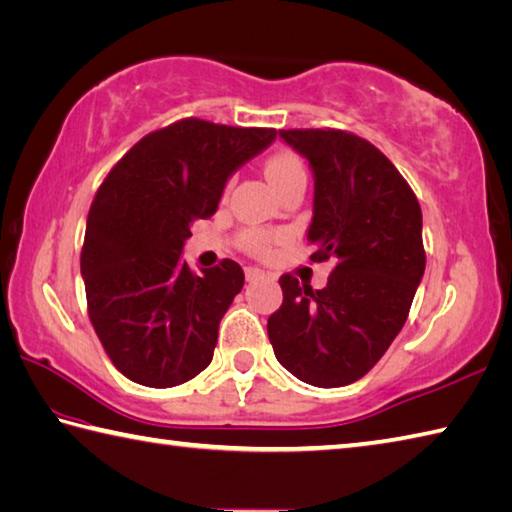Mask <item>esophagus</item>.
Instances as JSON below:
<instances>
[{
	"mask_svg": "<svg viewBox=\"0 0 512 512\" xmlns=\"http://www.w3.org/2000/svg\"><path fill=\"white\" fill-rule=\"evenodd\" d=\"M265 276V272L260 267H245V278L249 283H254V281H260V278Z\"/></svg>",
	"mask_w": 512,
	"mask_h": 512,
	"instance_id": "1",
	"label": "esophagus"
}]
</instances>
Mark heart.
Listing matches in <instances>:
<instances>
[{"label": "heart", "mask_w": 512, "mask_h": 512, "mask_svg": "<svg viewBox=\"0 0 512 512\" xmlns=\"http://www.w3.org/2000/svg\"><path fill=\"white\" fill-rule=\"evenodd\" d=\"M265 176L269 182H272V187L276 191H281L285 185H289V182L305 180V169H303V162L298 160L294 153H278V156H274L267 162ZM272 240L274 238L263 234V231H247L243 236L245 247L254 254H265L269 245H272Z\"/></svg>", "instance_id": "b5f03b06"}]
</instances>
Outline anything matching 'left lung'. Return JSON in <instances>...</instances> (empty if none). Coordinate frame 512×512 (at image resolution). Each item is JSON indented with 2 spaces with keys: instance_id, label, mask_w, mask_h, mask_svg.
I'll return each instance as SVG.
<instances>
[{
  "instance_id": "1",
  "label": "left lung",
  "mask_w": 512,
  "mask_h": 512,
  "mask_svg": "<svg viewBox=\"0 0 512 512\" xmlns=\"http://www.w3.org/2000/svg\"><path fill=\"white\" fill-rule=\"evenodd\" d=\"M314 176L312 260L334 258L323 289L281 276L267 321L278 363L303 383L341 388L381 359L406 323L426 269L421 207L383 153L334 129L278 131Z\"/></svg>"
}]
</instances>
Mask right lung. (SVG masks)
<instances>
[{
  "label": "right lung",
  "instance_id": "add662e5",
  "mask_svg": "<svg viewBox=\"0 0 512 512\" xmlns=\"http://www.w3.org/2000/svg\"><path fill=\"white\" fill-rule=\"evenodd\" d=\"M274 140V129L182 120L142 138L102 182L80 267L95 334L127 379L173 388L214 359L243 267L223 260L191 272L180 254L229 178Z\"/></svg>",
  "mask_w": 512,
  "mask_h": 512
}]
</instances>
